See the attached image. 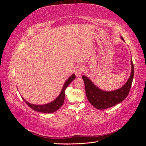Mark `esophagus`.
I'll use <instances>...</instances> for the list:
<instances>
[{"mask_svg":"<svg viewBox=\"0 0 146 146\" xmlns=\"http://www.w3.org/2000/svg\"><path fill=\"white\" fill-rule=\"evenodd\" d=\"M84 71V67L82 65H78L75 68V74L77 77H80Z\"/></svg>","mask_w":146,"mask_h":146,"instance_id":"1","label":"esophagus"}]
</instances>
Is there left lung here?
<instances>
[{"label": "left lung", "mask_w": 146, "mask_h": 146, "mask_svg": "<svg viewBox=\"0 0 146 146\" xmlns=\"http://www.w3.org/2000/svg\"><path fill=\"white\" fill-rule=\"evenodd\" d=\"M121 38L123 39L122 38ZM131 72L129 80L120 89L113 91L101 90L96 86L87 77L82 76L88 100L93 107L99 110L108 108L122 102L127 98L130 92L134 77V66L132 60H131Z\"/></svg>", "instance_id": "left-lung-1"}]
</instances>
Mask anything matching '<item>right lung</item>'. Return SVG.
<instances>
[{"label": "right lung", "instance_id": "add662e5", "mask_svg": "<svg viewBox=\"0 0 146 146\" xmlns=\"http://www.w3.org/2000/svg\"><path fill=\"white\" fill-rule=\"evenodd\" d=\"M75 78H76V75L74 74L69 78L68 80H67V81L65 82L64 85L63 87V89L61 90V92H60V94L58 98H57L54 101L52 102L49 104L41 105H34L29 103L28 102L26 101L24 98H23V99L26 103V104L29 106L32 110H35V111L44 113H54L57 111V110H58L64 104V100L65 98V90L66 89V88L69 85V84L71 83L72 81L74 80Z\"/></svg>", "mask_w": 146, "mask_h": 146}]
</instances>
